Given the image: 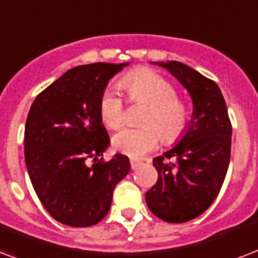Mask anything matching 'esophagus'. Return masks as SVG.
Masks as SVG:
<instances>
[{"instance_id":"34e87169","label":"esophagus","mask_w":258,"mask_h":258,"mask_svg":"<svg viewBox=\"0 0 258 258\" xmlns=\"http://www.w3.org/2000/svg\"><path fill=\"white\" fill-rule=\"evenodd\" d=\"M130 162H131V168H133L134 170H135V169H137L138 166L141 165V162H139V161H137V160H131Z\"/></svg>"}]
</instances>
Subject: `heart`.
Segmentation results:
<instances>
[{
	"mask_svg": "<svg viewBox=\"0 0 258 258\" xmlns=\"http://www.w3.org/2000/svg\"><path fill=\"white\" fill-rule=\"evenodd\" d=\"M130 97L147 104L141 127H124L113 137V146L123 154L139 158L165 143H174L185 134L189 113L185 104L177 97L170 82L150 70H138L121 81ZM101 120L109 128H117L123 121L124 104L113 88H107L100 98Z\"/></svg>",
	"mask_w": 258,
	"mask_h": 258,
	"instance_id": "b5f03b06",
	"label": "heart"
}]
</instances>
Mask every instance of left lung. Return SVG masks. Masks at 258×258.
<instances>
[{
  "label": "left lung",
  "instance_id": "1",
  "mask_svg": "<svg viewBox=\"0 0 258 258\" xmlns=\"http://www.w3.org/2000/svg\"><path fill=\"white\" fill-rule=\"evenodd\" d=\"M166 69L189 93L194 112L185 134L153 160L158 180L146 194L147 207L169 223L202 215L225 181L231 150V123L219 86L186 64L153 62Z\"/></svg>",
  "mask_w": 258,
  "mask_h": 258
}]
</instances>
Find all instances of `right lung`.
<instances>
[{
	"instance_id": "right-lung-1",
	"label": "right lung",
	"mask_w": 258,
	"mask_h": 258,
	"mask_svg": "<svg viewBox=\"0 0 258 258\" xmlns=\"http://www.w3.org/2000/svg\"><path fill=\"white\" fill-rule=\"evenodd\" d=\"M125 66L98 62L70 69L31 105L24 133L27 170L43 207L63 225L88 227L103 221L116 184L131 169L123 154L108 162L98 158L111 143L100 98Z\"/></svg>"
}]
</instances>
